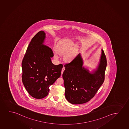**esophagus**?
<instances>
[{
	"mask_svg": "<svg viewBox=\"0 0 129 129\" xmlns=\"http://www.w3.org/2000/svg\"><path fill=\"white\" fill-rule=\"evenodd\" d=\"M65 70V67H63L62 68V71H61V74H63V72Z\"/></svg>",
	"mask_w": 129,
	"mask_h": 129,
	"instance_id": "esophagus-1",
	"label": "esophagus"
}]
</instances>
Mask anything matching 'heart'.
<instances>
[{
	"mask_svg": "<svg viewBox=\"0 0 129 129\" xmlns=\"http://www.w3.org/2000/svg\"><path fill=\"white\" fill-rule=\"evenodd\" d=\"M75 45L74 42L71 41L62 42L57 47V50L54 51L55 58L58 59L60 54L64 55V58L66 61H70L72 60L76 54V51L74 48Z\"/></svg>",
	"mask_w": 129,
	"mask_h": 129,
	"instance_id": "b5f03b06",
	"label": "heart"
}]
</instances>
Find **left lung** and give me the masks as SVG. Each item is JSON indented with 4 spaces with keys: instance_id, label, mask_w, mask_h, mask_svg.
<instances>
[{
    "instance_id": "1",
    "label": "left lung",
    "mask_w": 129,
    "mask_h": 129,
    "mask_svg": "<svg viewBox=\"0 0 129 129\" xmlns=\"http://www.w3.org/2000/svg\"><path fill=\"white\" fill-rule=\"evenodd\" d=\"M96 70L90 72L83 66V59L79 53L69 63L64 65L62 74L65 97L73 104L88 102L94 96L104 81L107 66L106 56L102 49Z\"/></svg>"
}]
</instances>
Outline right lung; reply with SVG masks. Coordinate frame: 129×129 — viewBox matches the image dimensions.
<instances>
[{"label":"right lung","mask_w":129,"mask_h":129,"mask_svg":"<svg viewBox=\"0 0 129 129\" xmlns=\"http://www.w3.org/2000/svg\"><path fill=\"white\" fill-rule=\"evenodd\" d=\"M46 34L41 31L32 38L24 57L21 67L22 81L32 97L42 99L48 95L49 87L61 74L62 64L55 65L51 58L54 54L44 45Z\"/></svg>","instance_id":"obj_1"}]
</instances>
